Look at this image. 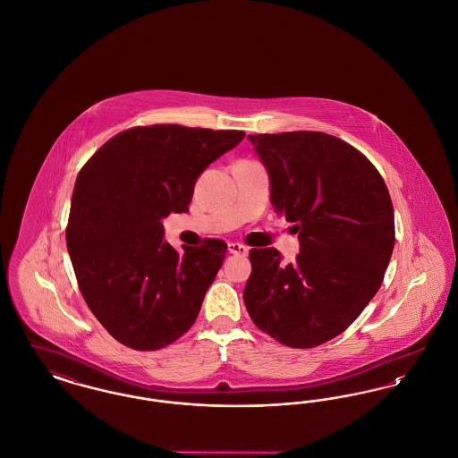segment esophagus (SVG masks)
<instances>
[{
  "label": "esophagus",
  "mask_w": 458,
  "mask_h": 458,
  "mask_svg": "<svg viewBox=\"0 0 458 458\" xmlns=\"http://www.w3.org/2000/svg\"><path fill=\"white\" fill-rule=\"evenodd\" d=\"M228 252L230 254H235V256H247L249 254V249L245 245H242L239 242H230L228 243Z\"/></svg>",
  "instance_id": "1"
}]
</instances>
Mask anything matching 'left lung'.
Here are the masks:
<instances>
[{
    "label": "left lung",
    "mask_w": 458,
    "mask_h": 458,
    "mask_svg": "<svg viewBox=\"0 0 458 458\" xmlns=\"http://www.w3.org/2000/svg\"><path fill=\"white\" fill-rule=\"evenodd\" d=\"M271 182L275 211L301 254L250 249L243 302L254 325L293 349L344 333L383 284L394 245L388 187L369 159L323 131L249 135Z\"/></svg>",
    "instance_id": "1"
}]
</instances>
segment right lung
I'll use <instances>...</instances> for the list:
<instances>
[{"instance_id":"add662e5","label":"right lung","mask_w":458,"mask_h":458,"mask_svg":"<svg viewBox=\"0 0 458 458\" xmlns=\"http://www.w3.org/2000/svg\"><path fill=\"white\" fill-rule=\"evenodd\" d=\"M243 137L174 123L131 127L79 172L66 247L86 304L120 344L163 349L196 323L228 247L204 239L178 252L163 240L161 219L187 213L197 176Z\"/></svg>"}]
</instances>
